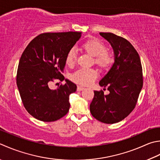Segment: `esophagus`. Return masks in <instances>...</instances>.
I'll return each mask as SVG.
<instances>
[{
	"instance_id": "obj_1",
	"label": "esophagus",
	"mask_w": 160,
	"mask_h": 160,
	"mask_svg": "<svg viewBox=\"0 0 160 160\" xmlns=\"http://www.w3.org/2000/svg\"><path fill=\"white\" fill-rule=\"evenodd\" d=\"M84 89V88L82 86H78L77 87V91H78V92H80V91H82Z\"/></svg>"
}]
</instances>
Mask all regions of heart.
<instances>
[{"label":"heart","instance_id":"1","mask_svg":"<svg viewBox=\"0 0 160 160\" xmlns=\"http://www.w3.org/2000/svg\"><path fill=\"white\" fill-rule=\"evenodd\" d=\"M82 48L94 57L95 64L101 68H108L113 64L114 62V54L106 49L105 45L101 41L95 39H89L82 43ZM76 60V51L74 48H71L66 56V63L68 66H73ZM98 75V71L95 68H82L72 75V80L78 84L88 86L96 79Z\"/></svg>","mask_w":160,"mask_h":160}]
</instances>
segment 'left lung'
<instances>
[{"mask_svg": "<svg viewBox=\"0 0 160 160\" xmlns=\"http://www.w3.org/2000/svg\"><path fill=\"white\" fill-rule=\"evenodd\" d=\"M100 34L110 43L115 60L99 82L109 93L94 91L90 112L99 121L112 124L124 119L135 108L143 87L142 66L138 52L127 39L111 32Z\"/></svg>", "mask_w": 160, "mask_h": 160, "instance_id": "1", "label": "left lung"}]
</instances>
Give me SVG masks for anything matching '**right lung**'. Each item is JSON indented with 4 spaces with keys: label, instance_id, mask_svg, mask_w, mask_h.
<instances>
[{
    "label": "right lung",
    "instance_id": "obj_1",
    "mask_svg": "<svg viewBox=\"0 0 160 160\" xmlns=\"http://www.w3.org/2000/svg\"><path fill=\"white\" fill-rule=\"evenodd\" d=\"M81 32H46L34 38L24 50L17 73V84L24 108L34 118L44 122L57 121L68 113L69 95L77 86L68 80L57 89L51 82L64 80L62 72L68 51Z\"/></svg>",
    "mask_w": 160,
    "mask_h": 160
}]
</instances>
